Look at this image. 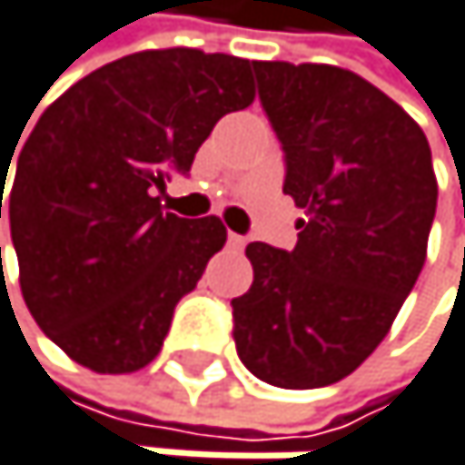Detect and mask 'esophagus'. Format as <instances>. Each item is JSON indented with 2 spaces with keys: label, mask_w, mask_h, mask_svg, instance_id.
<instances>
[{
  "label": "esophagus",
  "mask_w": 465,
  "mask_h": 465,
  "mask_svg": "<svg viewBox=\"0 0 465 465\" xmlns=\"http://www.w3.org/2000/svg\"><path fill=\"white\" fill-rule=\"evenodd\" d=\"M245 242H248V240H245L242 234H234V231H231V234H228V245H231V248L242 251V248H245Z\"/></svg>",
  "instance_id": "1"
}]
</instances>
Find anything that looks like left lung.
Wrapping results in <instances>:
<instances>
[{"instance_id":"obj_1","label":"left lung","mask_w":465,"mask_h":465,"mask_svg":"<svg viewBox=\"0 0 465 465\" xmlns=\"http://www.w3.org/2000/svg\"><path fill=\"white\" fill-rule=\"evenodd\" d=\"M303 209L292 251L251 242L253 284L234 307L242 365L267 385L341 382L377 349L413 290L438 203L427 136L349 69L253 61Z\"/></svg>"}]
</instances>
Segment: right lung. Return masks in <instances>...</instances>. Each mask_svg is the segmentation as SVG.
I'll use <instances>...</instances> for the list:
<instances>
[{
  "instance_id": "add662e5",
  "label": "right lung",
  "mask_w": 465,
  "mask_h": 465,
  "mask_svg": "<svg viewBox=\"0 0 465 465\" xmlns=\"http://www.w3.org/2000/svg\"><path fill=\"white\" fill-rule=\"evenodd\" d=\"M251 66L147 49L77 80L41 114L15 164L10 237L30 315L74 362L97 373L153 362L175 303L225 245L217 217L170 214L162 192L192 170L220 116L253 103ZM7 170L0 162V217Z\"/></svg>"
}]
</instances>
